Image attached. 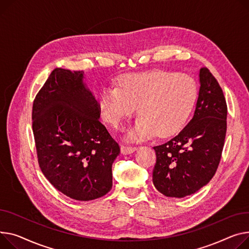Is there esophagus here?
Returning a JSON list of instances; mask_svg holds the SVG:
<instances>
[{
    "mask_svg": "<svg viewBox=\"0 0 249 249\" xmlns=\"http://www.w3.org/2000/svg\"><path fill=\"white\" fill-rule=\"evenodd\" d=\"M135 150H136V147H133V146H127V145H122L121 146V152L124 155L133 153Z\"/></svg>",
    "mask_w": 249,
    "mask_h": 249,
    "instance_id": "esophagus-1",
    "label": "esophagus"
}]
</instances>
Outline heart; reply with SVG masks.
Returning a JSON list of instances; mask_svg holds the SVG:
<instances>
[{
	"label": "heart",
	"mask_w": 249,
	"mask_h": 249,
	"mask_svg": "<svg viewBox=\"0 0 249 249\" xmlns=\"http://www.w3.org/2000/svg\"><path fill=\"white\" fill-rule=\"evenodd\" d=\"M197 98L198 87L192 77L153 70L125 76L119 89H103L99 103L114 127L120 126L137 107L140 118L128 138L142 140L155 133L160 137L177 133L188 121Z\"/></svg>",
	"instance_id": "1"
}]
</instances>
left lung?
<instances>
[{
	"instance_id": "1",
	"label": "left lung",
	"mask_w": 249,
	"mask_h": 249,
	"mask_svg": "<svg viewBox=\"0 0 249 249\" xmlns=\"http://www.w3.org/2000/svg\"><path fill=\"white\" fill-rule=\"evenodd\" d=\"M192 119L171 140L153 147L155 188L167 197L191 195L212 179L220 162L226 135L227 105L217 80L206 67Z\"/></svg>"
}]
</instances>
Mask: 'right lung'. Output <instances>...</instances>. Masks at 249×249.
Returning a JSON list of instances; mask_svg holds the SVG:
<instances>
[{
  "mask_svg": "<svg viewBox=\"0 0 249 249\" xmlns=\"http://www.w3.org/2000/svg\"><path fill=\"white\" fill-rule=\"evenodd\" d=\"M100 105L84 72L56 68L33 103L39 166L56 189L79 201L112 188V164L120 147L100 122Z\"/></svg>",
  "mask_w": 249,
  "mask_h": 249,
  "instance_id": "right-lung-1",
  "label": "right lung"
}]
</instances>
